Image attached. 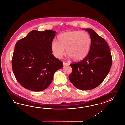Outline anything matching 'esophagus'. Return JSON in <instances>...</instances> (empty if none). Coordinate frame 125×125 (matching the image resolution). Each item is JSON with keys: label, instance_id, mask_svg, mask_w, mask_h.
Segmentation results:
<instances>
[{"label": "esophagus", "instance_id": "1", "mask_svg": "<svg viewBox=\"0 0 125 125\" xmlns=\"http://www.w3.org/2000/svg\"><path fill=\"white\" fill-rule=\"evenodd\" d=\"M69 64H68L67 63H65V62H63V66H67Z\"/></svg>", "mask_w": 125, "mask_h": 125}]
</instances>
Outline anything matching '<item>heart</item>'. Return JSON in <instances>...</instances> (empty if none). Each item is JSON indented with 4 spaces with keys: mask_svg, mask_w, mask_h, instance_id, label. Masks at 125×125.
Instances as JSON below:
<instances>
[{
    "mask_svg": "<svg viewBox=\"0 0 125 125\" xmlns=\"http://www.w3.org/2000/svg\"><path fill=\"white\" fill-rule=\"evenodd\" d=\"M57 42L53 41L51 48L56 58H61L65 49L68 57L74 61L83 60L88 54L91 45V37L85 31H74L64 32L57 37Z\"/></svg>",
    "mask_w": 125,
    "mask_h": 125,
    "instance_id": "b5f03b06",
    "label": "heart"
}]
</instances>
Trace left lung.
Here are the masks:
<instances>
[{"label": "left lung", "mask_w": 125, "mask_h": 125, "mask_svg": "<svg viewBox=\"0 0 125 125\" xmlns=\"http://www.w3.org/2000/svg\"><path fill=\"white\" fill-rule=\"evenodd\" d=\"M84 29L91 38L90 49L83 61L70 64L72 71L69 78L76 88L88 90L96 88L105 79L112 66V58L104 39L92 29Z\"/></svg>", "instance_id": "1"}]
</instances>
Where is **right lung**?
Listing matches in <instances>:
<instances>
[{"instance_id":"1","label":"right lung","mask_w":125,"mask_h":125,"mask_svg":"<svg viewBox=\"0 0 125 125\" xmlns=\"http://www.w3.org/2000/svg\"><path fill=\"white\" fill-rule=\"evenodd\" d=\"M54 31H31L16 44L12 56L13 72L18 82L33 91L46 89L51 83L55 72L63 63L52 54L51 45Z\"/></svg>"}]
</instances>
